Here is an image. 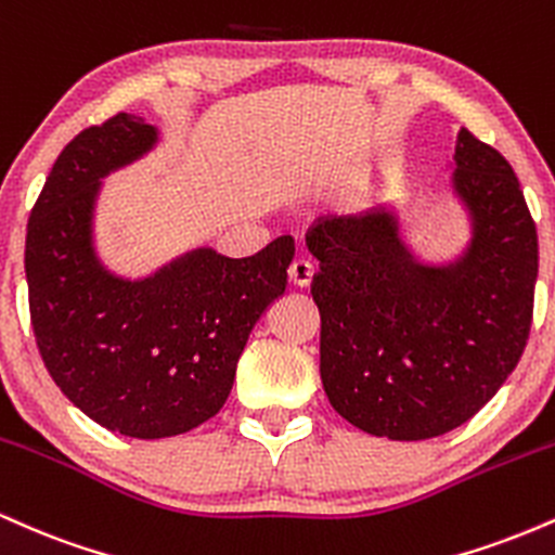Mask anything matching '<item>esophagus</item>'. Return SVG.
I'll return each instance as SVG.
<instances>
[{"mask_svg": "<svg viewBox=\"0 0 555 555\" xmlns=\"http://www.w3.org/2000/svg\"><path fill=\"white\" fill-rule=\"evenodd\" d=\"M313 263L305 258H297L295 263L289 266V271H286V276H289V284L292 286H299V289H305V286H310L313 282Z\"/></svg>", "mask_w": 555, "mask_h": 555, "instance_id": "esophagus-1", "label": "esophagus"}]
</instances>
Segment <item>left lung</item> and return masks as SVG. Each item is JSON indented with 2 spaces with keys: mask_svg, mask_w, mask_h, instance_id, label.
<instances>
[{
  "mask_svg": "<svg viewBox=\"0 0 555 555\" xmlns=\"http://www.w3.org/2000/svg\"><path fill=\"white\" fill-rule=\"evenodd\" d=\"M451 195L469 237L425 260L404 211L321 221L305 237L321 271V380L354 428L425 441L488 404L525 352L538 282V232L514 169L473 132H456Z\"/></svg>",
  "mask_w": 555,
  "mask_h": 555,
  "instance_id": "obj_1",
  "label": "left lung"
}]
</instances>
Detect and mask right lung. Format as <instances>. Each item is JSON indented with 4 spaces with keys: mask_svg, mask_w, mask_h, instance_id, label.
I'll use <instances>...</instances> for the list:
<instances>
[{
    "mask_svg": "<svg viewBox=\"0 0 555 555\" xmlns=\"http://www.w3.org/2000/svg\"><path fill=\"white\" fill-rule=\"evenodd\" d=\"M158 127L117 114L65 145L25 237L38 352L75 406L130 438L180 436L232 391L247 336L284 295L295 240L250 258L201 245L145 276L112 271L95 247L104 180L156 149Z\"/></svg>",
    "mask_w": 555,
    "mask_h": 555,
    "instance_id": "obj_1",
    "label": "right lung"
}]
</instances>
